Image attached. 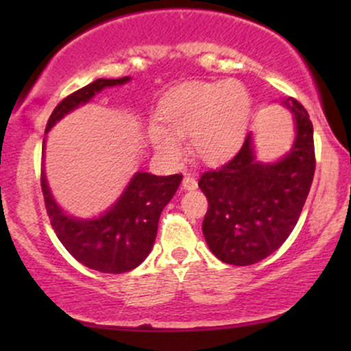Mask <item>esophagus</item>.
I'll return each instance as SVG.
<instances>
[{
    "instance_id": "esophagus-1",
    "label": "esophagus",
    "mask_w": 351,
    "mask_h": 351,
    "mask_svg": "<svg viewBox=\"0 0 351 351\" xmlns=\"http://www.w3.org/2000/svg\"><path fill=\"white\" fill-rule=\"evenodd\" d=\"M198 186V182L191 174H185L184 180H182V189L184 190H195Z\"/></svg>"
}]
</instances>
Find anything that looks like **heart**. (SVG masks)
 <instances>
[{
    "label": "heart",
    "instance_id": "heart-1",
    "mask_svg": "<svg viewBox=\"0 0 351 351\" xmlns=\"http://www.w3.org/2000/svg\"><path fill=\"white\" fill-rule=\"evenodd\" d=\"M247 112V90L238 81L186 83L162 99L156 113L162 128H148V138L158 155L169 162L179 160V138L186 137L196 158L219 162L241 143Z\"/></svg>",
    "mask_w": 351,
    "mask_h": 351
}]
</instances>
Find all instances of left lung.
Segmentation results:
<instances>
[{
    "instance_id": "8db88e82",
    "label": "left lung",
    "mask_w": 351,
    "mask_h": 351,
    "mask_svg": "<svg viewBox=\"0 0 351 351\" xmlns=\"http://www.w3.org/2000/svg\"><path fill=\"white\" fill-rule=\"evenodd\" d=\"M294 114L295 142L291 152L273 165L254 156L247 134L232 160L199 177V189L209 208L203 220L206 243L230 265H252L286 241L304 209L315 176L313 124L299 100L286 99Z\"/></svg>"
}]
</instances>
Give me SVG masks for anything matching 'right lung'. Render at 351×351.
Returning a JSON list of instances; mask_svg holds the SVG:
<instances>
[{
	"mask_svg": "<svg viewBox=\"0 0 351 351\" xmlns=\"http://www.w3.org/2000/svg\"><path fill=\"white\" fill-rule=\"evenodd\" d=\"M129 80V76L118 80L99 78L66 95L51 113L46 132L66 113L89 102L102 89L124 84ZM180 182L182 174L153 176L137 172L121 198L107 213L97 219L80 220L66 215L57 206L41 171L43 196L57 238L80 263L102 273H126L145 261L155 243L160 215Z\"/></svg>",
	"mask_w": 351,
	"mask_h": 351,
	"instance_id": "obj_1",
	"label": "right lung"
}]
</instances>
